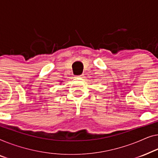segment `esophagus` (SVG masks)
Masks as SVG:
<instances>
[{"label": "esophagus", "instance_id": "obj_1", "mask_svg": "<svg viewBox=\"0 0 158 158\" xmlns=\"http://www.w3.org/2000/svg\"><path fill=\"white\" fill-rule=\"evenodd\" d=\"M82 76H83V75H79V76H77V78H82V77H83Z\"/></svg>", "mask_w": 158, "mask_h": 158}]
</instances>
